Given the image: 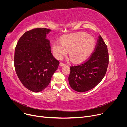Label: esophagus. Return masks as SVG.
Listing matches in <instances>:
<instances>
[{
  "instance_id": "esophagus-1",
  "label": "esophagus",
  "mask_w": 127,
  "mask_h": 127,
  "mask_svg": "<svg viewBox=\"0 0 127 127\" xmlns=\"http://www.w3.org/2000/svg\"><path fill=\"white\" fill-rule=\"evenodd\" d=\"M65 64H64V63H60V64H59L60 66H61V67H62V66H64Z\"/></svg>"
}]
</instances>
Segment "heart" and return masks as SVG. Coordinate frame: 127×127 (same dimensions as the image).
<instances>
[{"instance_id": "obj_1", "label": "heart", "mask_w": 127, "mask_h": 127, "mask_svg": "<svg viewBox=\"0 0 127 127\" xmlns=\"http://www.w3.org/2000/svg\"><path fill=\"white\" fill-rule=\"evenodd\" d=\"M95 45V41L85 32L69 34L61 39V43L55 42L53 50L55 56L60 59L70 51V58L76 62L85 60L90 55Z\"/></svg>"}]
</instances>
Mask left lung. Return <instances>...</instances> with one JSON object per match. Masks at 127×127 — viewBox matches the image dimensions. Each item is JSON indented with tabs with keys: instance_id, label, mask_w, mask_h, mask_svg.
Masks as SVG:
<instances>
[{
	"instance_id": "8db88e82",
	"label": "left lung",
	"mask_w": 127,
	"mask_h": 127,
	"mask_svg": "<svg viewBox=\"0 0 127 127\" xmlns=\"http://www.w3.org/2000/svg\"><path fill=\"white\" fill-rule=\"evenodd\" d=\"M107 45L99 35L94 51L85 62L70 67L69 83L73 90L78 92L90 90L101 82L109 65Z\"/></svg>"
}]
</instances>
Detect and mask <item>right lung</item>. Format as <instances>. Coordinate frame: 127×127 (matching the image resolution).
Segmentation results:
<instances>
[{
  "instance_id": "1",
  "label": "right lung",
  "mask_w": 127,
  "mask_h": 127,
  "mask_svg": "<svg viewBox=\"0 0 127 127\" xmlns=\"http://www.w3.org/2000/svg\"><path fill=\"white\" fill-rule=\"evenodd\" d=\"M50 30L44 28L26 31L15 50L14 66L22 84L28 90H44L58 67L59 61L51 53L50 42L46 39Z\"/></svg>"
}]
</instances>
